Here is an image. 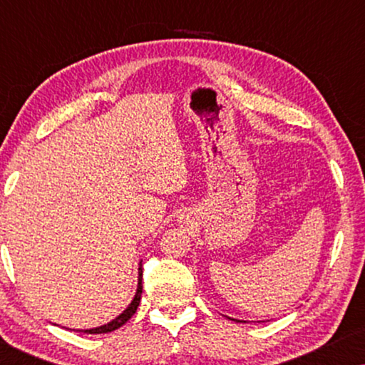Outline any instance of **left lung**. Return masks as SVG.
Returning a JSON list of instances; mask_svg holds the SVG:
<instances>
[{
  "label": "left lung",
  "instance_id": "left-lung-1",
  "mask_svg": "<svg viewBox=\"0 0 365 365\" xmlns=\"http://www.w3.org/2000/svg\"><path fill=\"white\" fill-rule=\"evenodd\" d=\"M231 321H236V322H244V321H239V319H231Z\"/></svg>",
  "mask_w": 365,
  "mask_h": 365
}]
</instances>
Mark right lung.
<instances>
[{"label": "right lung", "mask_w": 365, "mask_h": 365, "mask_svg": "<svg viewBox=\"0 0 365 365\" xmlns=\"http://www.w3.org/2000/svg\"><path fill=\"white\" fill-rule=\"evenodd\" d=\"M141 294H143V264L139 262V267H138V289H136V294H134L133 301L129 306L124 309V311L119 314V316L116 319H113L111 322L104 324V326H99V327H94V329H86V334H108V332H113L116 331V329H119L121 326H124L129 319H131L134 316V312L138 311V306L139 302H141ZM74 331V329H73Z\"/></svg>", "instance_id": "add662e5"}]
</instances>
